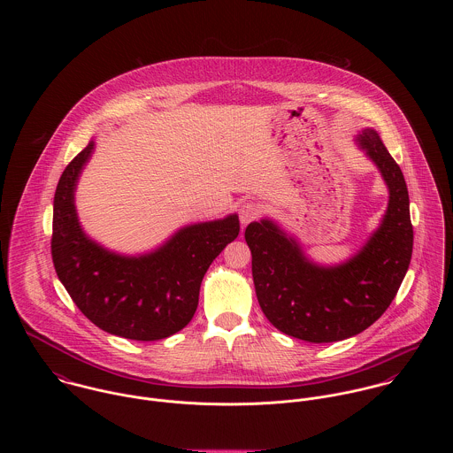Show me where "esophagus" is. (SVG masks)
Instances as JSON below:
<instances>
[{
	"mask_svg": "<svg viewBox=\"0 0 453 453\" xmlns=\"http://www.w3.org/2000/svg\"><path fill=\"white\" fill-rule=\"evenodd\" d=\"M259 212H261V211H259L258 203H255V202H244V203L241 205V209H239L241 223H242V225H248V223L258 219Z\"/></svg>",
	"mask_w": 453,
	"mask_h": 453,
	"instance_id": "obj_1",
	"label": "esophagus"
}]
</instances>
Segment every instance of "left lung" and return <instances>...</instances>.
Masks as SVG:
<instances>
[{"instance_id": "left-lung-1", "label": "left lung", "mask_w": 453, "mask_h": 453, "mask_svg": "<svg viewBox=\"0 0 453 453\" xmlns=\"http://www.w3.org/2000/svg\"><path fill=\"white\" fill-rule=\"evenodd\" d=\"M359 142L380 169L390 195L384 221L361 253L323 268L305 258L272 221L246 228L263 314L279 331L305 342H338L370 327L392 303L411 259L404 176L375 130H363Z\"/></svg>"}]
</instances>
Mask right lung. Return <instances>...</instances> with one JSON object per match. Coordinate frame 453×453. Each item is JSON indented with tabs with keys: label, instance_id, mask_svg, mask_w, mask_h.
<instances>
[{
	"label": "right lung",
	"instance_id": "obj_1",
	"mask_svg": "<svg viewBox=\"0 0 453 453\" xmlns=\"http://www.w3.org/2000/svg\"><path fill=\"white\" fill-rule=\"evenodd\" d=\"M88 142L58 183L52 261L74 305L97 327L137 342L167 338L192 321L200 282L214 258L241 232L237 214L180 230L158 251L126 258L85 237L74 211L78 174L92 153Z\"/></svg>",
	"mask_w": 453,
	"mask_h": 453
}]
</instances>
